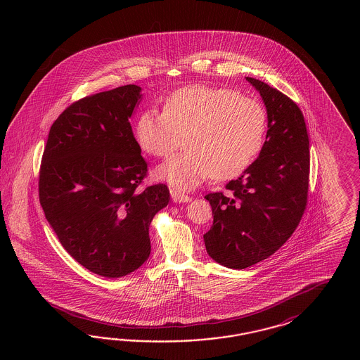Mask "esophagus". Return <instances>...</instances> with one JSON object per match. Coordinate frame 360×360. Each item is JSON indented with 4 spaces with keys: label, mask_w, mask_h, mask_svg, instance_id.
Segmentation results:
<instances>
[{
    "label": "esophagus",
    "mask_w": 360,
    "mask_h": 360,
    "mask_svg": "<svg viewBox=\"0 0 360 360\" xmlns=\"http://www.w3.org/2000/svg\"><path fill=\"white\" fill-rule=\"evenodd\" d=\"M170 194H172V200L174 202H188L191 198L186 195V194H184L182 191H179V190H176V188H170Z\"/></svg>",
    "instance_id": "esophagus-1"
}]
</instances>
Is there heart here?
Returning <instances> with one entry per match:
<instances>
[{
  "label": "heart",
  "instance_id": "1",
  "mask_svg": "<svg viewBox=\"0 0 360 360\" xmlns=\"http://www.w3.org/2000/svg\"><path fill=\"white\" fill-rule=\"evenodd\" d=\"M267 128L263 105L229 89L191 85L166 100L163 113L144 110L136 121L140 148L166 158L185 136V153L160 165L155 175L172 188L191 190L209 176L229 179L259 154Z\"/></svg>",
  "mask_w": 360,
  "mask_h": 360
}]
</instances>
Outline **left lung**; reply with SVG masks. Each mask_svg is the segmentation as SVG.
I'll return each mask as SVG.
<instances>
[{"mask_svg": "<svg viewBox=\"0 0 360 360\" xmlns=\"http://www.w3.org/2000/svg\"><path fill=\"white\" fill-rule=\"evenodd\" d=\"M267 112V135L257 160L225 188L210 193L213 225L206 252L241 270L267 259L290 238L304 214L309 185V137L304 115L274 87L245 77Z\"/></svg>", "mask_w": 360, "mask_h": 360, "instance_id": "obj_1", "label": "left lung"}]
</instances>
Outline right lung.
Here are the masks:
<instances>
[{
    "label": "right lung",
    "instance_id": "right-lung-1",
    "mask_svg": "<svg viewBox=\"0 0 360 360\" xmlns=\"http://www.w3.org/2000/svg\"><path fill=\"white\" fill-rule=\"evenodd\" d=\"M141 87L85 97L52 124L39 176L46 219L63 248L89 271L120 278L151 252L150 224L169 204L159 184L139 191L147 162L129 119Z\"/></svg>",
    "mask_w": 360,
    "mask_h": 360
}]
</instances>
